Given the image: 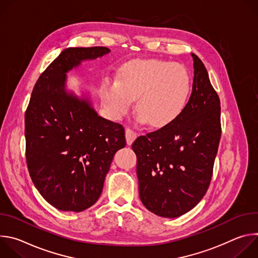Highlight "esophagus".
<instances>
[{
	"label": "esophagus",
	"mask_w": 258,
	"mask_h": 258,
	"mask_svg": "<svg viewBox=\"0 0 258 258\" xmlns=\"http://www.w3.org/2000/svg\"><path fill=\"white\" fill-rule=\"evenodd\" d=\"M138 134L133 131L132 128H126L125 130V139H126V144L127 145H132L134 143V141L137 139Z\"/></svg>",
	"instance_id": "1"
}]
</instances>
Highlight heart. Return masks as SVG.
Returning a JSON list of instances; mask_svg holds the SVG:
<instances>
[{
	"instance_id": "obj_1",
	"label": "heart",
	"mask_w": 258,
	"mask_h": 258,
	"mask_svg": "<svg viewBox=\"0 0 258 258\" xmlns=\"http://www.w3.org/2000/svg\"><path fill=\"white\" fill-rule=\"evenodd\" d=\"M191 77L185 66L161 60L127 65L118 83L107 86L104 99L113 115L120 117L136 100L141 122L161 127L172 122L185 109L191 93Z\"/></svg>"
}]
</instances>
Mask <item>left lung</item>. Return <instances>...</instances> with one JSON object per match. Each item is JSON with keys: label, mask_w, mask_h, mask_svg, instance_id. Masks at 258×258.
Returning a JSON list of instances; mask_svg holds the SVG:
<instances>
[{"label": "left lung", "mask_w": 258, "mask_h": 258, "mask_svg": "<svg viewBox=\"0 0 258 258\" xmlns=\"http://www.w3.org/2000/svg\"><path fill=\"white\" fill-rule=\"evenodd\" d=\"M192 57L194 80L185 109L172 122L132 145L140 199L162 217L185 214L204 197L222 135L219 98L204 64Z\"/></svg>", "instance_id": "left-lung-1"}]
</instances>
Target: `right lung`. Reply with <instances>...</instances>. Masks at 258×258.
<instances>
[{"instance_id":"1","label":"right lung","mask_w":258,"mask_h":258,"mask_svg":"<svg viewBox=\"0 0 258 258\" xmlns=\"http://www.w3.org/2000/svg\"><path fill=\"white\" fill-rule=\"evenodd\" d=\"M106 47L67 48L42 73L25 112L26 163L44 199L81 212L99 199L113 156L125 146L121 124L98 115L88 96L66 89L67 73Z\"/></svg>"}]
</instances>
